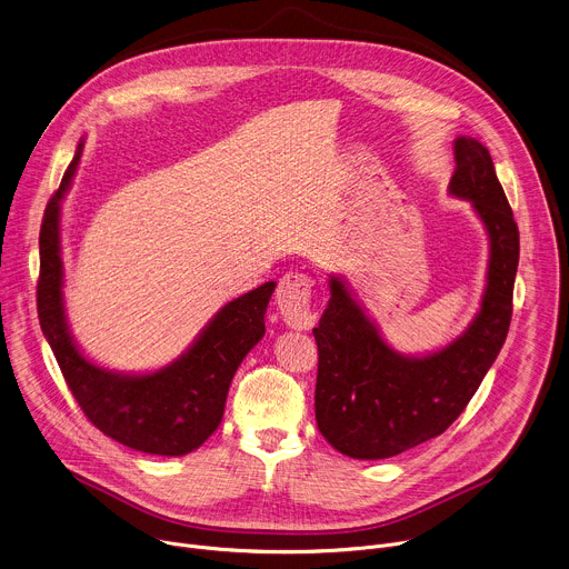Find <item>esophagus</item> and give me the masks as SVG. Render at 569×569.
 I'll return each instance as SVG.
<instances>
[{
  "label": "esophagus",
  "instance_id": "34e87169",
  "mask_svg": "<svg viewBox=\"0 0 569 569\" xmlns=\"http://www.w3.org/2000/svg\"><path fill=\"white\" fill-rule=\"evenodd\" d=\"M312 279L303 272H286L277 288V306L283 315L286 323L292 329L308 331L315 323V315L310 308Z\"/></svg>",
  "mask_w": 569,
  "mask_h": 569
}]
</instances>
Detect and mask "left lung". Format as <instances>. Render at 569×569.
Segmentation results:
<instances>
[{
  "instance_id": "8db88e82",
  "label": "left lung",
  "mask_w": 569,
  "mask_h": 569,
  "mask_svg": "<svg viewBox=\"0 0 569 569\" xmlns=\"http://www.w3.org/2000/svg\"><path fill=\"white\" fill-rule=\"evenodd\" d=\"M450 193L470 200L491 238L489 283L481 310L446 349L405 358L387 347L373 321L338 277L317 342L315 419L336 450L353 459H385L446 432L496 362L511 323L520 233L491 152L477 139L455 141Z\"/></svg>"
}]
</instances>
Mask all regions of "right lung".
<instances>
[{
	"instance_id": "add662e5",
	"label": "right lung",
	"mask_w": 569,
	"mask_h": 569,
	"mask_svg": "<svg viewBox=\"0 0 569 569\" xmlns=\"http://www.w3.org/2000/svg\"><path fill=\"white\" fill-rule=\"evenodd\" d=\"M80 150L51 196L40 227L38 317L67 387L83 415L110 439L148 455L180 457L200 448L222 421L231 378L266 333L274 281L229 301L173 365L146 376H123L92 365L69 336L62 303L60 200Z\"/></svg>"
}]
</instances>
